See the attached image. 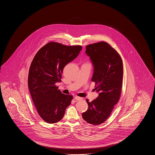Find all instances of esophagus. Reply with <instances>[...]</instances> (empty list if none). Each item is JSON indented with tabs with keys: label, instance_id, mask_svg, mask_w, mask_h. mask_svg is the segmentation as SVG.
I'll use <instances>...</instances> for the list:
<instances>
[{
	"label": "esophagus",
	"instance_id": "obj_1",
	"mask_svg": "<svg viewBox=\"0 0 155 155\" xmlns=\"http://www.w3.org/2000/svg\"><path fill=\"white\" fill-rule=\"evenodd\" d=\"M74 99L76 101H81L82 99V98L81 97H78V96H75L74 97Z\"/></svg>",
	"mask_w": 155,
	"mask_h": 155
}]
</instances>
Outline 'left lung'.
Listing matches in <instances>:
<instances>
[{
  "label": "left lung",
  "mask_w": 155,
  "mask_h": 155,
  "mask_svg": "<svg viewBox=\"0 0 155 155\" xmlns=\"http://www.w3.org/2000/svg\"><path fill=\"white\" fill-rule=\"evenodd\" d=\"M85 53L94 67L91 80L95 82V90L99 95L92 102L86 99L88 109L82 115L87 123L99 125L109 117L120 99L123 62L117 51L104 42L87 46Z\"/></svg>",
  "instance_id": "1"
}]
</instances>
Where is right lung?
<instances>
[{
	"label": "right lung",
	"instance_id": "obj_1",
	"mask_svg": "<svg viewBox=\"0 0 155 155\" xmlns=\"http://www.w3.org/2000/svg\"><path fill=\"white\" fill-rule=\"evenodd\" d=\"M81 46H67L57 42L45 45L35 54L30 66L28 85L37 111L45 121L53 124L61 120L73 96L58 90L64 67L75 59Z\"/></svg>",
	"mask_w": 155,
	"mask_h": 155
}]
</instances>
